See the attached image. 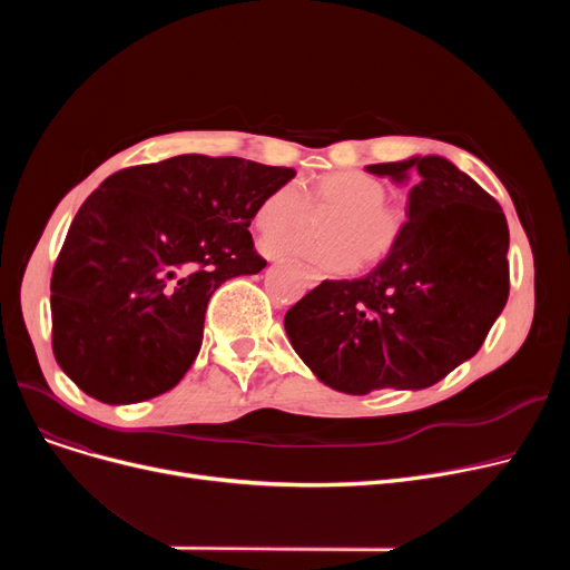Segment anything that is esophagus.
I'll use <instances>...</instances> for the list:
<instances>
[{
	"instance_id": "34e87169",
	"label": "esophagus",
	"mask_w": 570,
	"mask_h": 570,
	"mask_svg": "<svg viewBox=\"0 0 570 570\" xmlns=\"http://www.w3.org/2000/svg\"><path fill=\"white\" fill-rule=\"evenodd\" d=\"M309 279H312V282H314V284H316V282H318V279H321V275H318V273H309Z\"/></svg>"
}]
</instances>
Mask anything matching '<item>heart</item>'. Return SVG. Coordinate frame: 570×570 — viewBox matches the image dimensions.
Masks as SVG:
<instances>
[{
	"instance_id": "1",
	"label": "heart",
	"mask_w": 570,
	"mask_h": 570,
	"mask_svg": "<svg viewBox=\"0 0 570 570\" xmlns=\"http://www.w3.org/2000/svg\"><path fill=\"white\" fill-rule=\"evenodd\" d=\"M387 187L381 179L357 173L340 170L321 177L312 185L309 196L301 183L275 187L256 207V226L263 233H284L301 228L312 213L308 198L316 209L335 213L325 224L327 239H307L301 235H275L263 239L267 254H293L307 258L327 273H348L361 261L376 265L391 256L406 228V209L393 200H385Z\"/></svg>"
}]
</instances>
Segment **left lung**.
<instances>
[{
    "instance_id": "left-lung-1",
    "label": "left lung",
    "mask_w": 570,
    "mask_h": 570,
    "mask_svg": "<svg viewBox=\"0 0 570 570\" xmlns=\"http://www.w3.org/2000/svg\"><path fill=\"white\" fill-rule=\"evenodd\" d=\"M406 183L397 249L361 279H325L295 303L286 335L346 395L421 391L483 346L508 301V224L499 203L443 157L367 166Z\"/></svg>"
}]
</instances>
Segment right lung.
<instances>
[{
  "instance_id": "obj_1",
  "label": "right lung",
  "mask_w": 570,
  "mask_h": 570,
  "mask_svg": "<svg viewBox=\"0 0 570 570\" xmlns=\"http://www.w3.org/2000/svg\"><path fill=\"white\" fill-rule=\"evenodd\" d=\"M293 175L239 157L179 155L104 179L52 269L57 365L106 404L175 387L200 351L213 293L265 267L249 224Z\"/></svg>"
}]
</instances>
